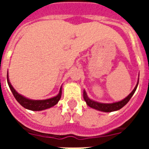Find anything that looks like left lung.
<instances>
[{"mask_svg":"<svg viewBox=\"0 0 149 149\" xmlns=\"http://www.w3.org/2000/svg\"><path fill=\"white\" fill-rule=\"evenodd\" d=\"M138 84H139V82H138V84H137L136 86L133 90V91L125 99L122 100L121 101L116 102V103H113V104H100V103L93 101L92 100L89 99L85 91L84 92V100H85V101H86V104L88 106L91 107H92V108L97 109L98 111H104V112H111V111H118V110H120V108H122L123 107L127 104V102L129 101L130 99L132 98V97L135 91H136Z\"/></svg>","mask_w":149,"mask_h":149,"instance_id":"8db88e82","label":"left lung"}]
</instances>
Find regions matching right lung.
<instances>
[{
    "label": "right lung",
    "mask_w": 149,
    "mask_h": 149,
    "mask_svg": "<svg viewBox=\"0 0 149 149\" xmlns=\"http://www.w3.org/2000/svg\"><path fill=\"white\" fill-rule=\"evenodd\" d=\"M8 84L9 87H10V91L12 92L13 95H14L15 99L17 100V101L22 107H24V108L29 109V110H31V111H42V110H45V109L50 108L52 107L55 106L58 103V100L61 98V95H62V90L60 88L59 93L56 97H55L47 100H32L27 99V98L22 97V95L18 94L15 91V89L13 88L12 86L10 85V82L8 80Z\"/></svg>",
    "instance_id": "add662e5"
}]
</instances>
